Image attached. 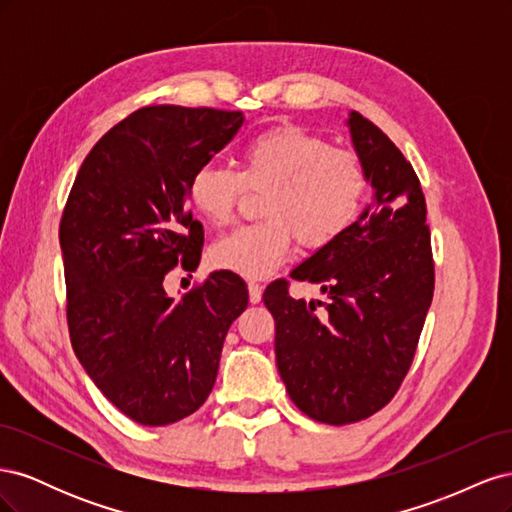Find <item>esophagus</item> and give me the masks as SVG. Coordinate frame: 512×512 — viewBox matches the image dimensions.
<instances>
[{
  "label": "esophagus",
  "instance_id": "1",
  "mask_svg": "<svg viewBox=\"0 0 512 512\" xmlns=\"http://www.w3.org/2000/svg\"><path fill=\"white\" fill-rule=\"evenodd\" d=\"M247 290H250V301L252 303H260V299H262V286L252 282L250 286H247Z\"/></svg>",
  "mask_w": 512,
  "mask_h": 512
}]
</instances>
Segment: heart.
<instances>
[{"mask_svg":"<svg viewBox=\"0 0 512 512\" xmlns=\"http://www.w3.org/2000/svg\"><path fill=\"white\" fill-rule=\"evenodd\" d=\"M247 190H262V220L239 226L211 247L213 267L262 280L288 258L297 239L305 250H324L359 222L367 192V166L356 151L333 147L301 126H275L241 149L239 173L200 166L188 179V203L209 224H226Z\"/></svg>","mask_w":512,"mask_h":512,"instance_id":"b5f03b06","label":"heart"}]
</instances>
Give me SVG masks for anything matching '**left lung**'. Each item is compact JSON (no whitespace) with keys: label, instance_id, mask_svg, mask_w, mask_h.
<instances>
[{"label":"left lung","instance_id":"left-lung-1","mask_svg":"<svg viewBox=\"0 0 512 512\" xmlns=\"http://www.w3.org/2000/svg\"><path fill=\"white\" fill-rule=\"evenodd\" d=\"M348 126L376 207L292 271V280L320 286L329 301L292 299L286 280L262 297L275 318V359L290 399L327 425L359 423L397 395L436 284L425 194L412 164L361 113L352 111Z\"/></svg>","mask_w":512,"mask_h":512}]
</instances>
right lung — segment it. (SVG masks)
Here are the masks:
<instances>
[{
  "label": "right lung",
  "instance_id": "obj_1",
  "mask_svg": "<svg viewBox=\"0 0 512 512\" xmlns=\"http://www.w3.org/2000/svg\"><path fill=\"white\" fill-rule=\"evenodd\" d=\"M241 123V111L209 106L138 108L89 151L61 213L72 348L106 399L141 425L177 423L205 404L226 333L250 301L230 271L179 301L164 292L168 271H196L203 252L188 179Z\"/></svg>",
  "mask_w": 512,
  "mask_h": 512
}]
</instances>
